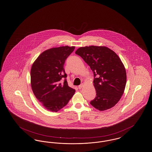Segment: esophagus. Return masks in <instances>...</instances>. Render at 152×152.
<instances>
[{
  "label": "esophagus",
  "instance_id": "obj_1",
  "mask_svg": "<svg viewBox=\"0 0 152 152\" xmlns=\"http://www.w3.org/2000/svg\"><path fill=\"white\" fill-rule=\"evenodd\" d=\"M83 84H81V85H79V89H82V88H83Z\"/></svg>",
  "mask_w": 152,
  "mask_h": 152
}]
</instances>
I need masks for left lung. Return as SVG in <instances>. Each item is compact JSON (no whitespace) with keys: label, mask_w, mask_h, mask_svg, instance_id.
I'll list each match as a JSON object with an SVG mask.
<instances>
[{"label":"left lung","mask_w":152,"mask_h":152,"mask_svg":"<svg viewBox=\"0 0 152 152\" xmlns=\"http://www.w3.org/2000/svg\"><path fill=\"white\" fill-rule=\"evenodd\" d=\"M75 53L93 72L96 97L90 103L99 111L114 107L123 94L127 82L126 71L118 55L106 46L81 47Z\"/></svg>","instance_id":"1"}]
</instances>
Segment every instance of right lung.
I'll use <instances>...</instances> for the list:
<instances>
[{
	"label": "right lung",
	"instance_id": "add662e5",
	"mask_svg": "<svg viewBox=\"0 0 152 152\" xmlns=\"http://www.w3.org/2000/svg\"><path fill=\"white\" fill-rule=\"evenodd\" d=\"M75 46H61L43 51L33 63L31 70V84L33 92L43 107L57 112L64 107L75 94L66 79L64 64Z\"/></svg>",
	"mask_w": 152,
	"mask_h": 152
}]
</instances>
